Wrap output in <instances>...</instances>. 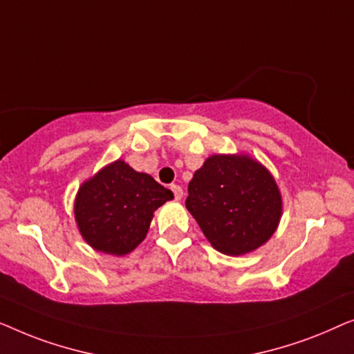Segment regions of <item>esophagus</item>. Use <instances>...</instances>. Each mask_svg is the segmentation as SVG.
<instances>
[{
  "mask_svg": "<svg viewBox=\"0 0 354 354\" xmlns=\"http://www.w3.org/2000/svg\"><path fill=\"white\" fill-rule=\"evenodd\" d=\"M170 189L173 191V196H175L176 201H181V197H183V189L179 187L178 184H171Z\"/></svg>",
  "mask_w": 354,
  "mask_h": 354,
  "instance_id": "obj_1",
  "label": "esophagus"
}]
</instances>
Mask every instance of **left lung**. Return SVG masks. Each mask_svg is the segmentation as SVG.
I'll return each mask as SVG.
<instances>
[{
    "instance_id": "obj_1",
    "label": "left lung",
    "mask_w": 354,
    "mask_h": 354,
    "mask_svg": "<svg viewBox=\"0 0 354 354\" xmlns=\"http://www.w3.org/2000/svg\"><path fill=\"white\" fill-rule=\"evenodd\" d=\"M186 207L213 248L239 257L271 239L282 215L274 178L255 158L208 157L187 186Z\"/></svg>"
}]
</instances>
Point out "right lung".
<instances>
[{
    "instance_id": "add662e5",
    "label": "right lung",
    "mask_w": 354,
    "mask_h": 354,
    "mask_svg": "<svg viewBox=\"0 0 354 354\" xmlns=\"http://www.w3.org/2000/svg\"><path fill=\"white\" fill-rule=\"evenodd\" d=\"M171 198L151 175L117 160L80 186L75 221L94 250L123 257L146 239L153 212Z\"/></svg>"
}]
</instances>
